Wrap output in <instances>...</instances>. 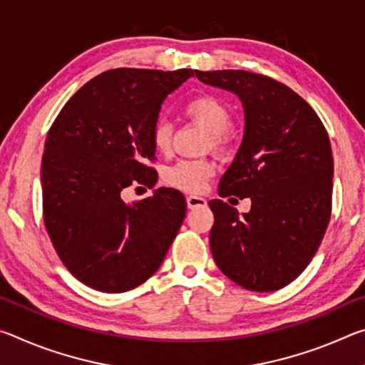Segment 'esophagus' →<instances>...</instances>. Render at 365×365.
<instances>
[{
	"instance_id": "obj_1",
	"label": "esophagus",
	"mask_w": 365,
	"mask_h": 365,
	"mask_svg": "<svg viewBox=\"0 0 365 365\" xmlns=\"http://www.w3.org/2000/svg\"><path fill=\"white\" fill-rule=\"evenodd\" d=\"M187 205L190 209H197V207H205L206 206V200L201 196H195L190 195L187 196Z\"/></svg>"
}]
</instances>
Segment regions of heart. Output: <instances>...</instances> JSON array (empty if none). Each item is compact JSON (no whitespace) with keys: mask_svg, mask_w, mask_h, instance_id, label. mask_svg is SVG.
Listing matches in <instances>:
<instances>
[{"mask_svg":"<svg viewBox=\"0 0 365 365\" xmlns=\"http://www.w3.org/2000/svg\"><path fill=\"white\" fill-rule=\"evenodd\" d=\"M185 114L201 123L211 133V146L215 151L225 153L230 145L228 128L232 127V114L222 101L211 95H201L191 100ZM151 141L154 150L168 154L172 146V127L169 122L158 120L153 125ZM215 164L209 159H183L164 169L163 182L172 188L188 193H200L206 188L207 180L214 175Z\"/></svg>","mask_w":365,"mask_h":365,"instance_id":"obj_1","label":"heart"}]
</instances>
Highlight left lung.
<instances>
[{
  "instance_id": "1",
  "label": "left lung",
  "mask_w": 365,
  "mask_h": 365,
  "mask_svg": "<svg viewBox=\"0 0 365 365\" xmlns=\"http://www.w3.org/2000/svg\"><path fill=\"white\" fill-rule=\"evenodd\" d=\"M202 83L238 95L245 135L220 178L219 196L251 197L240 215L209 201V245L222 274L251 292L298 279L316 255L331 214L333 156L322 120L292 88L262 73L195 71Z\"/></svg>"
}]
</instances>
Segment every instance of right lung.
<instances>
[{
    "label": "right lung",
    "mask_w": 365,
    "mask_h": 365,
    "mask_svg": "<svg viewBox=\"0 0 365 365\" xmlns=\"http://www.w3.org/2000/svg\"><path fill=\"white\" fill-rule=\"evenodd\" d=\"M193 69L106 71L64 104L41 159L43 220L66 269L86 287L123 293L163 264L187 214L180 191L125 205L122 190L153 188V125Z\"/></svg>",
    "instance_id": "obj_1"
}]
</instances>
